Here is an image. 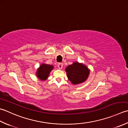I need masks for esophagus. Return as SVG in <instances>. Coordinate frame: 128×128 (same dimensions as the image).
<instances>
[{
    "label": "esophagus",
    "mask_w": 128,
    "mask_h": 128,
    "mask_svg": "<svg viewBox=\"0 0 128 128\" xmlns=\"http://www.w3.org/2000/svg\"><path fill=\"white\" fill-rule=\"evenodd\" d=\"M58 68L59 69H62V63H58L57 65Z\"/></svg>",
    "instance_id": "obj_1"
}]
</instances>
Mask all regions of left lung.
I'll use <instances>...</instances> for the list:
<instances>
[{
  "mask_svg": "<svg viewBox=\"0 0 128 128\" xmlns=\"http://www.w3.org/2000/svg\"><path fill=\"white\" fill-rule=\"evenodd\" d=\"M67 77L72 85L82 84L86 82L90 74L86 66L78 62H75L66 68Z\"/></svg>",
  "mask_w": 128,
  "mask_h": 128,
  "instance_id": "8db88e82",
  "label": "left lung"
}]
</instances>
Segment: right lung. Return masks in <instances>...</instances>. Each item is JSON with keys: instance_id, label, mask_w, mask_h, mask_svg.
I'll return each mask as SVG.
<instances>
[{"instance_id": "1", "label": "right lung", "mask_w": 128, "mask_h": 128, "mask_svg": "<svg viewBox=\"0 0 128 128\" xmlns=\"http://www.w3.org/2000/svg\"><path fill=\"white\" fill-rule=\"evenodd\" d=\"M54 69L52 65L42 63L37 69L36 76L39 80L45 81L48 78L51 71Z\"/></svg>"}]
</instances>
